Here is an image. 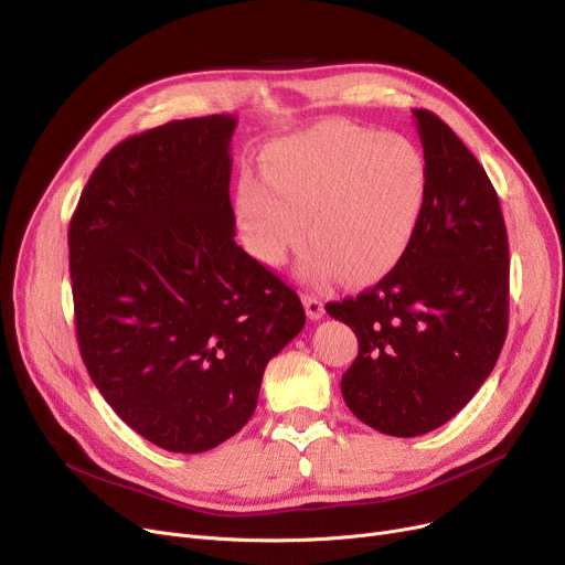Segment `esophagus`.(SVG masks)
<instances>
[{
	"label": "esophagus",
	"mask_w": 565,
	"mask_h": 565,
	"mask_svg": "<svg viewBox=\"0 0 565 565\" xmlns=\"http://www.w3.org/2000/svg\"><path fill=\"white\" fill-rule=\"evenodd\" d=\"M303 306H306V315L310 320H320L324 315V303L320 297L315 295H303Z\"/></svg>",
	"instance_id": "esophagus-1"
}]
</instances>
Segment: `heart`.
<instances>
[{
    "mask_svg": "<svg viewBox=\"0 0 565 565\" xmlns=\"http://www.w3.org/2000/svg\"><path fill=\"white\" fill-rule=\"evenodd\" d=\"M419 146L403 134L324 122L270 146L262 178H245L236 220L245 245L278 266L303 238L299 274L366 285L411 245L426 199Z\"/></svg>",
    "mask_w": 565,
    "mask_h": 565,
    "instance_id": "1",
    "label": "heart"
}]
</instances>
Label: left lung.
<instances>
[{
	"instance_id": "obj_1",
	"label": "left lung",
	"mask_w": 565,
	"mask_h": 565,
	"mask_svg": "<svg viewBox=\"0 0 565 565\" xmlns=\"http://www.w3.org/2000/svg\"><path fill=\"white\" fill-rule=\"evenodd\" d=\"M413 116L428 171L413 241L377 285L327 303L359 341L341 380L348 408L396 438L434 431L476 396L505 343L510 301L499 194L436 113Z\"/></svg>"
}]
</instances>
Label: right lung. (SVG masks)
Here are the masks:
<instances>
[{"label":"right lung","instance_id":"obj_1","mask_svg":"<svg viewBox=\"0 0 565 565\" xmlns=\"http://www.w3.org/2000/svg\"><path fill=\"white\" fill-rule=\"evenodd\" d=\"M234 127L206 116L134 134L106 152L70 222L85 369L169 452L238 434L268 359L306 324L297 291L234 241Z\"/></svg>","mask_w":565,"mask_h":565}]
</instances>
